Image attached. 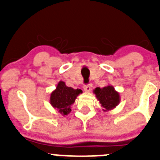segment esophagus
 I'll return each instance as SVG.
<instances>
[{
  "mask_svg": "<svg viewBox=\"0 0 160 160\" xmlns=\"http://www.w3.org/2000/svg\"><path fill=\"white\" fill-rule=\"evenodd\" d=\"M83 89H84L85 91H87V92H90L91 89H92V85L91 84H88V85H85L84 87H83Z\"/></svg>",
  "mask_w": 160,
  "mask_h": 160,
  "instance_id": "esophagus-1",
  "label": "esophagus"
}]
</instances>
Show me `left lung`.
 <instances>
[{
	"mask_svg": "<svg viewBox=\"0 0 160 160\" xmlns=\"http://www.w3.org/2000/svg\"><path fill=\"white\" fill-rule=\"evenodd\" d=\"M93 92L99 101L103 111H111L119 104V93L117 92L111 85H108L103 88L96 87Z\"/></svg>",
	"mask_w": 160,
	"mask_h": 160,
	"instance_id": "obj_1",
	"label": "left lung"
}]
</instances>
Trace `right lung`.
Wrapping results in <instances>:
<instances>
[{
	"instance_id": "right-lung-1",
	"label": "right lung",
	"mask_w": 160,
	"mask_h": 160,
	"mask_svg": "<svg viewBox=\"0 0 160 160\" xmlns=\"http://www.w3.org/2000/svg\"><path fill=\"white\" fill-rule=\"evenodd\" d=\"M82 93V90L80 89L69 87L64 82L60 81L56 89L50 94L49 102L62 115H67L71 111V106Z\"/></svg>"
}]
</instances>
